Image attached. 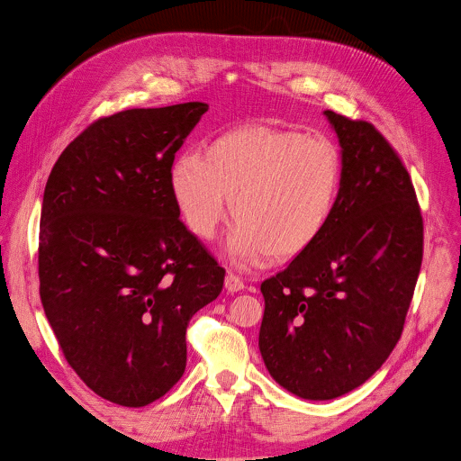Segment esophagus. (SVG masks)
Returning a JSON list of instances; mask_svg holds the SVG:
<instances>
[{
  "mask_svg": "<svg viewBox=\"0 0 461 461\" xmlns=\"http://www.w3.org/2000/svg\"><path fill=\"white\" fill-rule=\"evenodd\" d=\"M224 286H226L228 292H240V290H244V281H242V277H239V276H235V274L230 272V274L226 276Z\"/></svg>",
  "mask_w": 461,
  "mask_h": 461,
  "instance_id": "1",
  "label": "esophagus"
}]
</instances>
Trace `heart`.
I'll use <instances>...</instances> for the list:
<instances>
[{"label":"heart","mask_w":461,"mask_h":461,"mask_svg":"<svg viewBox=\"0 0 461 461\" xmlns=\"http://www.w3.org/2000/svg\"><path fill=\"white\" fill-rule=\"evenodd\" d=\"M176 210L203 240L237 219L224 251L239 267L306 251L330 224L343 182L338 148L324 137L270 125H242L206 142L203 155H176L167 171Z\"/></svg>","instance_id":"1"}]
</instances>
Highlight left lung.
Wrapping results in <instances>:
<instances>
[{"label": "left lung", "mask_w": 461, "mask_h": 461, "mask_svg": "<svg viewBox=\"0 0 461 461\" xmlns=\"http://www.w3.org/2000/svg\"><path fill=\"white\" fill-rule=\"evenodd\" d=\"M341 146L343 182L324 233L260 285L258 350L303 400L363 384L402 338L423 258V217L400 155L365 120L324 111Z\"/></svg>", "instance_id": "1"}]
</instances>
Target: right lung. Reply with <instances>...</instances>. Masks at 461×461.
I'll list each match as a JSON object with an SVG mask.
<instances>
[{
	"instance_id": "add662e5",
	"label": "right lung",
	"mask_w": 461,
	"mask_h": 461,
	"mask_svg": "<svg viewBox=\"0 0 461 461\" xmlns=\"http://www.w3.org/2000/svg\"><path fill=\"white\" fill-rule=\"evenodd\" d=\"M208 104L98 118L56 160L40 219V297L100 398L146 407L182 377L189 319L226 270L178 219L167 171Z\"/></svg>"
}]
</instances>
